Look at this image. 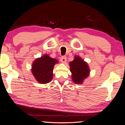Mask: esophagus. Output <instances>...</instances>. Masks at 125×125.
<instances>
[{"label": "esophagus", "instance_id": "1", "mask_svg": "<svg viewBox=\"0 0 125 125\" xmlns=\"http://www.w3.org/2000/svg\"><path fill=\"white\" fill-rule=\"evenodd\" d=\"M66 60H67V58H66V56H62L61 58V61L62 63H65L66 62Z\"/></svg>", "mask_w": 125, "mask_h": 125}]
</instances>
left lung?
<instances>
[{
    "mask_svg": "<svg viewBox=\"0 0 125 125\" xmlns=\"http://www.w3.org/2000/svg\"><path fill=\"white\" fill-rule=\"evenodd\" d=\"M70 70L72 73L73 81L77 83H81L89 74L87 63L80 56H75L74 61L70 62Z\"/></svg>",
    "mask_w": 125,
    "mask_h": 125,
    "instance_id": "8db88e82",
    "label": "left lung"
}]
</instances>
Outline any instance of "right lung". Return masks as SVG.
Listing matches in <instances>:
<instances>
[{
    "mask_svg": "<svg viewBox=\"0 0 125 125\" xmlns=\"http://www.w3.org/2000/svg\"><path fill=\"white\" fill-rule=\"evenodd\" d=\"M58 62L50 58L48 55L37 58L33 63L31 72L36 80L41 83L50 82L53 78V69L55 64Z\"/></svg>",
    "mask_w": 125,
    "mask_h": 125,
    "instance_id": "1",
    "label": "right lung"
}]
</instances>
